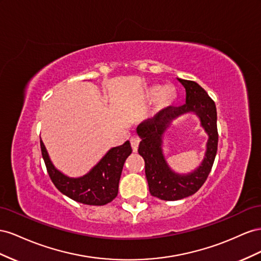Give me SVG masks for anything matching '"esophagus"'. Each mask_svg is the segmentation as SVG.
Segmentation results:
<instances>
[{
  "label": "esophagus",
  "instance_id": "obj_1",
  "mask_svg": "<svg viewBox=\"0 0 261 261\" xmlns=\"http://www.w3.org/2000/svg\"><path fill=\"white\" fill-rule=\"evenodd\" d=\"M130 143H131V147H132L133 152H137L139 143H140V140L137 137H131L130 138Z\"/></svg>",
  "mask_w": 261,
  "mask_h": 261
}]
</instances>
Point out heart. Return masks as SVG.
<instances>
[{
    "instance_id": "1",
    "label": "heart",
    "mask_w": 261,
    "mask_h": 261,
    "mask_svg": "<svg viewBox=\"0 0 261 261\" xmlns=\"http://www.w3.org/2000/svg\"><path fill=\"white\" fill-rule=\"evenodd\" d=\"M145 97L148 101L158 100L160 108H166L172 106L177 100L178 92L177 88L172 85L163 87L161 85L154 84L147 87L145 92Z\"/></svg>"
}]
</instances>
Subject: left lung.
Listing matches in <instances>:
<instances>
[{
	"mask_svg": "<svg viewBox=\"0 0 261 261\" xmlns=\"http://www.w3.org/2000/svg\"><path fill=\"white\" fill-rule=\"evenodd\" d=\"M179 82L185 86L187 94L185 105L164 108L154 119H148L137 128L139 136L142 138L138 152L145 163V176L150 193L153 197L166 201L189 197L202 187L212 169L219 142L217 107L213 99L196 82L181 79ZM190 111L200 117L201 124L210 135V140L201 166L190 175L179 176L168 168L163 160L160 147L161 135L170 120Z\"/></svg>",
	"mask_w": 261,
	"mask_h": 261,
	"instance_id": "obj_1",
	"label": "left lung"
}]
</instances>
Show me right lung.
I'll return each instance as SVG.
<instances>
[{
  "instance_id": "1",
  "label": "right lung",
  "mask_w": 261,
  "mask_h": 261,
  "mask_svg": "<svg viewBox=\"0 0 261 261\" xmlns=\"http://www.w3.org/2000/svg\"><path fill=\"white\" fill-rule=\"evenodd\" d=\"M40 147L47 172L57 189L76 202L88 205H105L117 197L123 164L132 152L130 142L126 141L111 148L87 175L69 178L52 165L42 141Z\"/></svg>"
}]
</instances>
